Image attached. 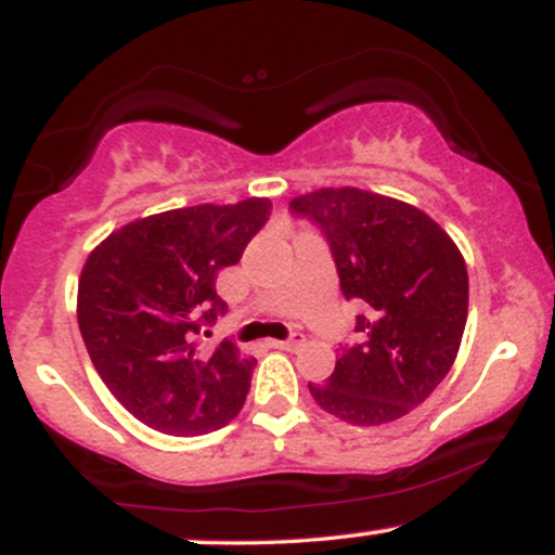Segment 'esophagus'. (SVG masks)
I'll return each mask as SVG.
<instances>
[{
	"mask_svg": "<svg viewBox=\"0 0 555 555\" xmlns=\"http://www.w3.org/2000/svg\"><path fill=\"white\" fill-rule=\"evenodd\" d=\"M302 334H295V336H289V339L286 341H276V339H271L269 341V347H273V349H297V347H302Z\"/></svg>",
	"mask_w": 555,
	"mask_h": 555,
	"instance_id": "obj_1",
	"label": "esophagus"
}]
</instances>
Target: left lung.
I'll return each instance as SVG.
<instances>
[{"label":"left lung","instance_id":"8db88e82","mask_svg":"<svg viewBox=\"0 0 555 555\" xmlns=\"http://www.w3.org/2000/svg\"><path fill=\"white\" fill-rule=\"evenodd\" d=\"M331 242L341 292L362 299L360 344L336 358L326 386L308 384L321 410L352 425H384L423 404L446 378L467 323L464 256L417 206L360 188L292 197Z\"/></svg>","mask_w":555,"mask_h":555}]
</instances>
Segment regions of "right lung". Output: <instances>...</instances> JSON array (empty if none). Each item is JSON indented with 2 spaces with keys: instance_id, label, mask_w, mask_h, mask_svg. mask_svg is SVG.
Returning a JSON list of instances; mask_svg holds the SVG:
<instances>
[{
  "instance_id": "right-lung-1",
  "label": "right lung",
  "mask_w": 555,
  "mask_h": 555,
  "mask_svg": "<svg viewBox=\"0 0 555 555\" xmlns=\"http://www.w3.org/2000/svg\"><path fill=\"white\" fill-rule=\"evenodd\" d=\"M269 197L175 208L127 221L93 247L78 282V323L119 404L167 436H206L237 417L256 358L203 347L224 313L216 276L266 224Z\"/></svg>"
}]
</instances>
